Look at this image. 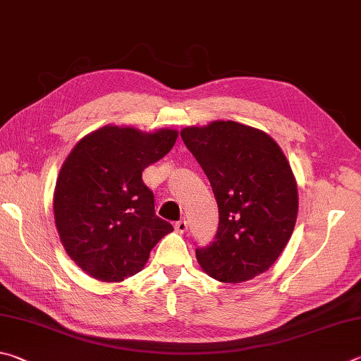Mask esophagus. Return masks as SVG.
<instances>
[{
    "instance_id": "obj_1",
    "label": "esophagus",
    "mask_w": 361,
    "mask_h": 361,
    "mask_svg": "<svg viewBox=\"0 0 361 361\" xmlns=\"http://www.w3.org/2000/svg\"><path fill=\"white\" fill-rule=\"evenodd\" d=\"M176 230L179 231V233H185L187 231V228H188V224H187V220L185 219H180L179 222H176Z\"/></svg>"
}]
</instances>
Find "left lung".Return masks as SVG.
I'll list each match as a JSON object with an SVG mask.
<instances>
[{"label": "left lung", "instance_id": "8db88e82", "mask_svg": "<svg viewBox=\"0 0 361 361\" xmlns=\"http://www.w3.org/2000/svg\"><path fill=\"white\" fill-rule=\"evenodd\" d=\"M219 206L214 241L197 249L207 274L238 283L269 269L292 236L298 188L286 155L267 133L238 122L180 131Z\"/></svg>", "mask_w": 361, "mask_h": 361}]
</instances>
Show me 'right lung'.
<instances>
[{
	"label": "right lung",
	"instance_id": "add662e5",
	"mask_svg": "<svg viewBox=\"0 0 361 361\" xmlns=\"http://www.w3.org/2000/svg\"><path fill=\"white\" fill-rule=\"evenodd\" d=\"M176 130L142 133L103 126L75 144L54 197L55 225L68 255L87 274L120 282L139 273L173 225L155 214L142 171L173 149Z\"/></svg>",
	"mask_w": 361,
	"mask_h": 361
}]
</instances>
